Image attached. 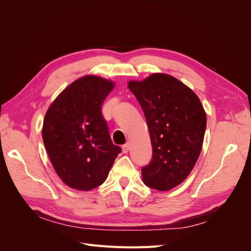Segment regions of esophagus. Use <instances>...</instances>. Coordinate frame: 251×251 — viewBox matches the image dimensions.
I'll return each mask as SVG.
<instances>
[{
  "label": "esophagus",
  "instance_id": "esophagus-1",
  "mask_svg": "<svg viewBox=\"0 0 251 251\" xmlns=\"http://www.w3.org/2000/svg\"><path fill=\"white\" fill-rule=\"evenodd\" d=\"M128 151H130V143L126 142V144H124V146H123V151L125 154H126Z\"/></svg>",
  "mask_w": 251,
  "mask_h": 251
}]
</instances>
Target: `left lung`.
I'll use <instances>...</instances> for the list:
<instances>
[{
	"instance_id": "obj_1",
	"label": "left lung",
	"mask_w": 251,
	"mask_h": 251,
	"mask_svg": "<svg viewBox=\"0 0 251 251\" xmlns=\"http://www.w3.org/2000/svg\"><path fill=\"white\" fill-rule=\"evenodd\" d=\"M147 119L153 148L142 166L147 186L169 191L186 179L201 153L206 114L193 91L171 75L155 73L127 85Z\"/></svg>"
}]
</instances>
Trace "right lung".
Segmentation results:
<instances>
[{
  "label": "right lung",
  "instance_id": "right-lung-1",
  "mask_svg": "<svg viewBox=\"0 0 251 251\" xmlns=\"http://www.w3.org/2000/svg\"><path fill=\"white\" fill-rule=\"evenodd\" d=\"M114 83L87 75L72 82L50 105L43 141L56 174L78 191L102 184L121 151L113 144L101 105Z\"/></svg>",
  "mask_w": 251,
  "mask_h": 251
}]
</instances>
